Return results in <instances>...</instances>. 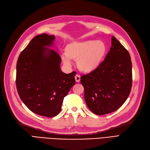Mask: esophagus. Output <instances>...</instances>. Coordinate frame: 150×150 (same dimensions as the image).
Wrapping results in <instances>:
<instances>
[{
	"label": "esophagus",
	"instance_id": "obj_1",
	"mask_svg": "<svg viewBox=\"0 0 150 150\" xmlns=\"http://www.w3.org/2000/svg\"><path fill=\"white\" fill-rule=\"evenodd\" d=\"M75 79H76V81L77 83L80 82L81 76H80L79 74H76V75L75 76Z\"/></svg>",
	"mask_w": 150,
	"mask_h": 150
}]
</instances>
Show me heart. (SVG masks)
Wrapping results in <instances>:
<instances>
[{
    "label": "heart",
    "instance_id": "obj_1",
    "mask_svg": "<svg viewBox=\"0 0 150 150\" xmlns=\"http://www.w3.org/2000/svg\"><path fill=\"white\" fill-rule=\"evenodd\" d=\"M106 52V46L101 40L74 41L66 45V56H62V60L68 66L71 65L70 59L77 60L79 69L90 73L100 66Z\"/></svg>",
    "mask_w": 150,
    "mask_h": 150
}]
</instances>
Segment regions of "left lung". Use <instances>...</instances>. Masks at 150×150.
<instances>
[{"label":"left lung","instance_id":"8db88e82","mask_svg":"<svg viewBox=\"0 0 150 150\" xmlns=\"http://www.w3.org/2000/svg\"><path fill=\"white\" fill-rule=\"evenodd\" d=\"M81 83L86 104L97 115L114 112L126 101L132 86V63L128 51L114 36L104 61L81 76Z\"/></svg>","mask_w":150,"mask_h":150}]
</instances>
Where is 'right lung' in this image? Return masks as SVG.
I'll use <instances>...</instances> for the list:
<instances>
[{"instance_id":"1","label":"right lung","mask_w":150,"mask_h":150,"mask_svg":"<svg viewBox=\"0 0 150 150\" xmlns=\"http://www.w3.org/2000/svg\"><path fill=\"white\" fill-rule=\"evenodd\" d=\"M54 35L35 36L22 51L16 66V87L25 105L35 114L54 117L61 110L64 98L76 83L75 71L60 68L61 58L51 47Z\"/></svg>"}]
</instances>
